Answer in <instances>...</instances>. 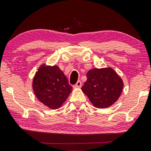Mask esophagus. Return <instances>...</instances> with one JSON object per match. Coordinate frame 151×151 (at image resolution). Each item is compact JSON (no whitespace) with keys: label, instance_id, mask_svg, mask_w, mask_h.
<instances>
[{"label":"esophagus","instance_id":"obj_1","mask_svg":"<svg viewBox=\"0 0 151 151\" xmlns=\"http://www.w3.org/2000/svg\"><path fill=\"white\" fill-rule=\"evenodd\" d=\"M82 86V82L80 80H78V81L76 82V84L74 85V88H80Z\"/></svg>","mask_w":151,"mask_h":151}]
</instances>
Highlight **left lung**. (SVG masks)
I'll return each instance as SVG.
<instances>
[{
  "label": "left lung",
  "mask_w": 151,
  "mask_h": 151,
  "mask_svg": "<svg viewBox=\"0 0 151 151\" xmlns=\"http://www.w3.org/2000/svg\"><path fill=\"white\" fill-rule=\"evenodd\" d=\"M82 91L96 108L104 109L114 104L123 89L121 78L112 68L93 69L86 73Z\"/></svg>",
  "instance_id": "8db88e82"
}]
</instances>
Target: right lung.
<instances>
[{"label":"right lung","mask_w":151,"mask_h":151,"mask_svg":"<svg viewBox=\"0 0 151 151\" xmlns=\"http://www.w3.org/2000/svg\"><path fill=\"white\" fill-rule=\"evenodd\" d=\"M39 101L51 109H57L65 102L72 86L58 66L42 65L36 72L32 84Z\"/></svg>","instance_id":"obj_1"}]
</instances>
